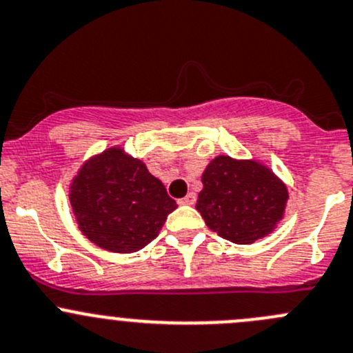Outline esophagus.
Wrapping results in <instances>:
<instances>
[{"label": "esophagus", "instance_id": "34e87169", "mask_svg": "<svg viewBox=\"0 0 353 353\" xmlns=\"http://www.w3.org/2000/svg\"><path fill=\"white\" fill-rule=\"evenodd\" d=\"M195 199H197V197H195V194H192V192H190V194L185 195L183 199H180L178 203H180V205H194Z\"/></svg>", "mask_w": 353, "mask_h": 353}]
</instances>
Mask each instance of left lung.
Wrapping results in <instances>:
<instances>
[{"mask_svg": "<svg viewBox=\"0 0 353 353\" xmlns=\"http://www.w3.org/2000/svg\"><path fill=\"white\" fill-rule=\"evenodd\" d=\"M202 183L197 210L221 238L248 245L282 219L287 188L260 163L217 156L203 172Z\"/></svg>", "mask_w": 353, "mask_h": 353, "instance_id": "obj_1", "label": "left lung"}]
</instances>
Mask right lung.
Instances as JSON below:
<instances>
[{"label":"right lung","mask_w":353,"mask_h":353,"mask_svg":"<svg viewBox=\"0 0 353 353\" xmlns=\"http://www.w3.org/2000/svg\"><path fill=\"white\" fill-rule=\"evenodd\" d=\"M71 205L90 241L117 253H132L158 238L176 202L139 159L121 150L105 151L79 170Z\"/></svg>","instance_id":"obj_1"}]
</instances>
